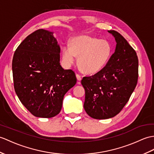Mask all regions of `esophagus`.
Returning a JSON list of instances; mask_svg holds the SVG:
<instances>
[{
	"label": "esophagus",
	"mask_w": 154,
	"mask_h": 154,
	"mask_svg": "<svg viewBox=\"0 0 154 154\" xmlns=\"http://www.w3.org/2000/svg\"><path fill=\"white\" fill-rule=\"evenodd\" d=\"M76 77L77 79V80L79 81L82 79V77H81V76L79 74H76ZM79 84H80V83H79Z\"/></svg>",
	"instance_id": "34e87169"
}]
</instances>
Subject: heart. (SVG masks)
Returning <instances> with one entry per match:
<instances>
[{
    "label": "heart",
    "instance_id": "1",
    "mask_svg": "<svg viewBox=\"0 0 154 154\" xmlns=\"http://www.w3.org/2000/svg\"><path fill=\"white\" fill-rule=\"evenodd\" d=\"M112 54L110 42L89 35H80L73 38L70 46L62 49V58L67 67L72 66L78 58L79 68L86 73H94L104 67Z\"/></svg>",
    "mask_w": 154,
    "mask_h": 154
}]
</instances>
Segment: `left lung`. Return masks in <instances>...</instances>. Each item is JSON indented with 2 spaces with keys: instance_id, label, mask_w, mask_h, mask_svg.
<instances>
[{
  "instance_id": "obj_1",
  "label": "left lung",
  "mask_w": 154,
  "mask_h": 154,
  "mask_svg": "<svg viewBox=\"0 0 154 154\" xmlns=\"http://www.w3.org/2000/svg\"><path fill=\"white\" fill-rule=\"evenodd\" d=\"M108 32L117 42L115 52L103 69L81 80L85 90V110L96 119L117 115L129 100L138 77V60L135 51L117 31Z\"/></svg>"
}]
</instances>
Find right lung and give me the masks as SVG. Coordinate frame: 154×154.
<instances>
[{
    "instance_id": "obj_1",
    "label": "right lung",
    "mask_w": 154,
    "mask_h": 154,
    "mask_svg": "<svg viewBox=\"0 0 154 154\" xmlns=\"http://www.w3.org/2000/svg\"><path fill=\"white\" fill-rule=\"evenodd\" d=\"M60 52L52 32L42 29L28 35L14 52V90L21 103L35 117L58 115L64 95L77 83L74 71L60 66Z\"/></svg>"
}]
</instances>
